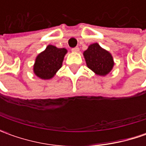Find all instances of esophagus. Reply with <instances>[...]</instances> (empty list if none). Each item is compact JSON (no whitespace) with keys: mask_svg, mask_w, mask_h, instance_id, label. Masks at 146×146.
<instances>
[{"mask_svg":"<svg viewBox=\"0 0 146 146\" xmlns=\"http://www.w3.org/2000/svg\"><path fill=\"white\" fill-rule=\"evenodd\" d=\"M71 50H72L73 52H79V51H80V48L76 46V47H75V48H71Z\"/></svg>","mask_w":146,"mask_h":146,"instance_id":"1","label":"esophagus"}]
</instances>
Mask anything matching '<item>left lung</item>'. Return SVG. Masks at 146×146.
<instances>
[{
	"mask_svg": "<svg viewBox=\"0 0 146 146\" xmlns=\"http://www.w3.org/2000/svg\"><path fill=\"white\" fill-rule=\"evenodd\" d=\"M84 56L88 67L99 76H106L113 68L114 62L111 54L95 43L84 51Z\"/></svg>",
	"mask_w": 146,
	"mask_h": 146,
	"instance_id": "left-lung-1",
	"label": "left lung"
}]
</instances>
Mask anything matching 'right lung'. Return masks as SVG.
Masks as SVG:
<instances>
[{
	"mask_svg": "<svg viewBox=\"0 0 146 146\" xmlns=\"http://www.w3.org/2000/svg\"><path fill=\"white\" fill-rule=\"evenodd\" d=\"M66 49L58 48L53 45H48L46 49L37 56L34 65V72L38 77L51 79L61 68Z\"/></svg>",
	"mask_w": 146,
	"mask_h": 146,
	"instance_id": "1",
	"label": "right lung"
}]
</instances>
